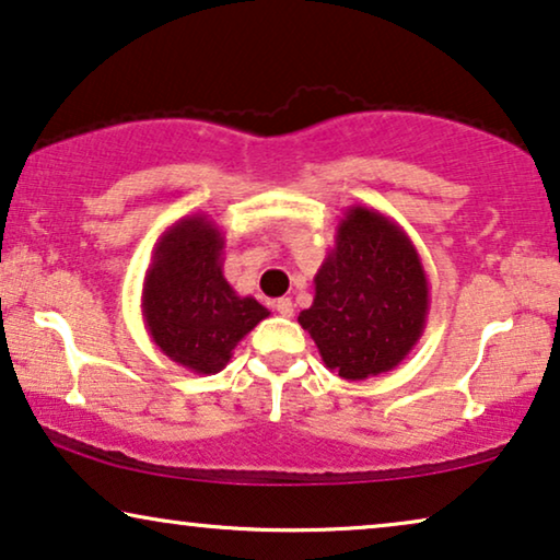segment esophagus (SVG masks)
<instances>
[{
    "instance_id": "34e87169",
    "label": "esophagus",
    "mask_w": 560,
    "mask_h": 560,
    "mask_svg": "<svg viewBox=\"0 0 560 560\" xmlns=\"http://www.w3.org/2000/svg\"><path fill=\"white\" fill-rule=\"evenodd\" d=\"M275 311H278L280 316L290 318L293 316V301H290V298H278V301H275Z\"/></svg>"
}]
</instances>
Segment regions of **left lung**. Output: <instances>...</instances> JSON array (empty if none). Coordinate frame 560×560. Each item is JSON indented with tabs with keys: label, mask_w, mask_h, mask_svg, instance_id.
<instances>
[{
	"label": "left lung",
	"mask_w": 560,
	"mask_h": 560,
	"mask_svg": "<svg viewBox=\"0 0 560 560\" xmlns=\"http://www.w3.org/2000/svg\"><path fill=\"white\" fill-rule=\"evenodd\" d=\"M313 282L316 295L298 324L343 380L395 370L423 336L431 303L423 262L402 226L377 209L343 211Z\"/></svg>",
	"instance_id": "left-lung-1"
}]
</instances>
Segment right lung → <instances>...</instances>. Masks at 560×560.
Returning <instances> with one entry per match:
<instances>
[{
  "mask_svg": "<svg viewBox=\"0 0 560 560\" xmlns=\"http://www.w3.org/2000/svg\"><path fill=\"white\" fill-rule=\"evenodd\" d=\"M224 234L206 213L183 217L152 247L142 318L155 347L196 374H217L259 320L270 316L224 278Z\"/></svg>",
  "mask_w": 560,
  "mask_h": 560,
  "instance_id": "1",
  "label": "right lung"
}]
</instances>
